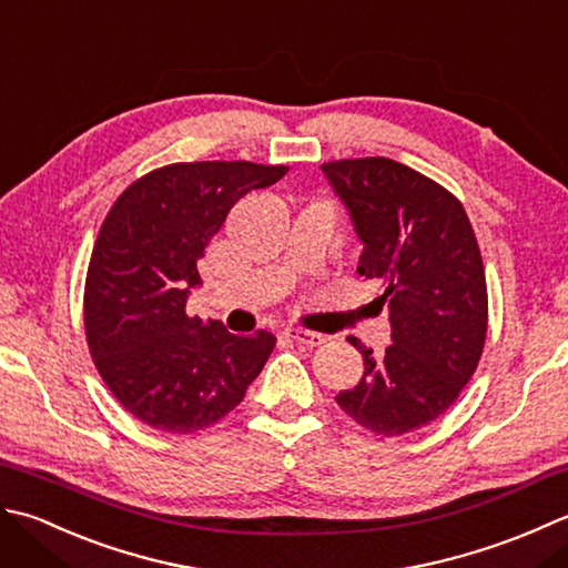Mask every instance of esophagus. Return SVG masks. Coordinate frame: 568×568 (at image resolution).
<instances>
[{"mask_svg":"<svg viewBox=\"0 0 568 568\" xmlns=\"http://www.w3.org/2000/svg\"><path fill=\"white\" fill-rule=\"evenodd\" d=\"M284 335L288 341H294L298 345H306V348H318V345L326 341V335L314 333V331H306V328H286Z\"/></svg>","mask_w":568,"mask_h":568,"instance_id":"1","label":"esophagus"}]
</instances>
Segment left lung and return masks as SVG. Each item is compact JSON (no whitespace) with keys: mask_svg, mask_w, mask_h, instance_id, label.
I'll return each instance as SVG.
<instances>
[{"mask_svg":"<svg viewBox=\"0 0 568 568\" xmlns=\"http://www.w3.org/2000/svg\"><path fill=\"white\" fill-rule=\"evenodd\" d=\"M363 242L357 274L389 311L385 355L357 338L363 377L338 407L379 436H402L442 416L468 385L488 331V288L470 220L456 195L385 156L321 166Z\"/></svg>","mask_w":568,"mask_h":568,"instance_id":"left-lung-1","label":"left lung"}]
</instances>
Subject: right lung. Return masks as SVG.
Returning a JSON list of instances; mask_svg holds the SVG:
<instances>
[{"label":"right lung","instance_id":"obj_1","mask_svg":"<svg viewBox=\"0 0 568 568\" xmlns=\"http://www.w3.org/2000/svg\"><path fill=\"white\" fill-rule=\"evenodd\" d=\"M286 166L171 164L134 181L108 213L85 280V335L100 377L139 422L169 434L205 429L235 409L276 338L233 335L186 314L199 260L242 195Z\"/></svg>","mask_w":568,"mask_h":568}]
</instances>
